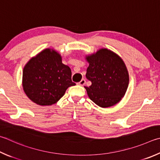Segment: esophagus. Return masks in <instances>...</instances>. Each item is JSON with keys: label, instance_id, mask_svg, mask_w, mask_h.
Here are the masks:
<instances>
[{"label": "esophagus", "instance_id": "1", "mask_svg": "<svg viewBox=\"0 0 160 160\" xmlns=\"http://www.w3.org/2000/svg\"><path fill=\"white\" fill-rule=\"evenodd\" d=\"M85 82H86V80L85 79H82V80L80 81V82H78V85H80V86H83V85H85Z\"/></svg>", "mask_w": 160, "mask_h": 160}]
</instances>
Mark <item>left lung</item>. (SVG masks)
Returning <instances> with one entry per match:
<instances>
[{
  "instance_id": "obj_1",
  "label": "left lung",
  "mask_w": 160,
  "mask_h": 160,
  "mask_svg": "<svg viewBox=\"0 0 160 160\" xmlns=\"http://www.w3.org/2000/svg\"><path fill=\"white\" fill-rule=\"evenodd\" d=\"M89 66L86 78L92 85L85 87L88 97L101 108L111 107L124 97L129 85V72L122 58L107 48L85 57Z\"/></svg>"
}]
</instances>
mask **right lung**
Here are the masks:
<instances>
[{
    "instance_id": "add662e5",
    "label": "right lung",
    "mask_w": 160,
    "mask_h": 160,
    "mask_svg": "<svg viewBox=\"0 0 160 160\" xmlns=\"http://www.w3.org/2000/svg\"><path fill=\"white\" fill-rule=\"evenodd\" d=\"M71 70L62 63V58L54 49L47 48L32 57L23 69V89L31 101L40 106L56 103L69 87Z\"/></svg>"
}]
</instances>
